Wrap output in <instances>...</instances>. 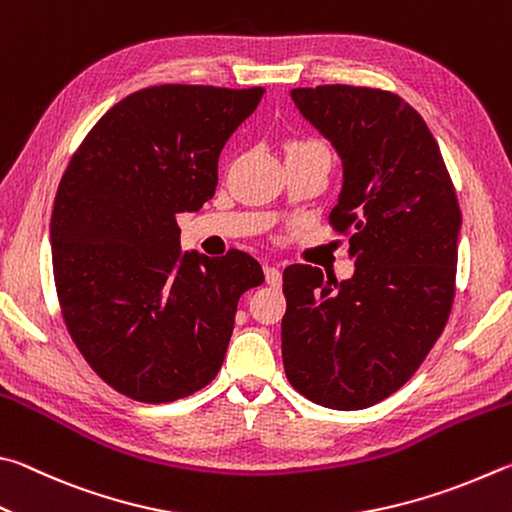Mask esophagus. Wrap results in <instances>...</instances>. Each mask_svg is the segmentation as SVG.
<instances>
[{"instance_id":"1","label":"esophagus","mask_w":512,"mask_h":512,"mask_svg":"<svg viewBox=\"0 0 512 512\" xmlns=\"http://www.w3.org/2000/svg\"><path fill=\"white\" fill-rule=\"evenodd\" d=\"M265 281H267V285H272V288H279V285L283 283V274H281L279 267L267 265L265 267Z\"/></svg>"}]
</instances>
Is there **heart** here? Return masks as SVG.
I'll return each mask as SVG.
<instances>
[{
    "mask_svg": "<svg viewBox=\"0 0 512 512\" xmlns=\"http://www.w3.org/2000/svg\"><path fill=\"white\" fill-rule=\"evenodd\" d=\"M308 143H312V141H308ZM292 146H306V143H292ZM292 146H290V148H292Z\"/></svg>",
    "mask_w": 512,
    "mask_h": 512,
    "instance_id": "1",
    "label": "heart"
}]
</instances>
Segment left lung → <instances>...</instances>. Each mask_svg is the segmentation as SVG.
Here are the masks:
<instances>
[{
    "instance_id": "1",
    "label": "left lung",
    "mask_w": 512,
    "mask_h": 512,
    "mask_svg": "<svg viewBox=\"0 0 512 512\" xmlns=\"http://www.w3.org/2000/svg\"><path fill=\"white\" fill-rule=\"evenodd\" d=\"M290 96L342 161L330 220L351 231L355 274L337 283L319 267H285V375L317 405L364 409L398 391L443 333L459 202L434 134L400 96L351 85Z\"/></svg>"
}]
</instances>
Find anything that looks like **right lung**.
<instances>
[{
    "label": "right lung",
    "instance_id": "obj_1",
    "mask_svg": "<svg viewBox=\"0 0 512 512\" xmlns=\"http://www.w3.org/2000/svg\"><path fill=\"white\" fill-rule=\"evenodd\" d=\"M263 87L157 85L110 107L62 175L51 261L78 351L123 396L173 402L218 375L242 292L263 283L245 251L179 249V213L218 186V157Z\"/></svg>",
    "mask_w": 512,
    "mask_h": 512
}]
</instances>
